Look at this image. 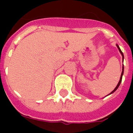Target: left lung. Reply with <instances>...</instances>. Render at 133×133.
<instances>
[{
  "label": "left lung",
  "mask_w": 133,
  "mask_h": 133,
  "mask_svg": "<svg viewBox=\"0 0 133 133\" xmlns=\"http://www.w3.org/2000/svg\"><path fill=\"white\" fill-rule=\"evenodd\" d=\"M116 45H117V48L119 49V52L121 53V54H122V59H123V61H124V54H123V52H122V50H121V49L119 48V45H118L117 44H116ZM124 64H123V66H122V75H121V77H120V80L119 81V83H118L117 85L116 86V88L115 89H114V90L112 91V92H111L110 93L109 95H110V94H112V93L115 92L116 90H117V89L119 88V86L120 83H122V76H123V75H124Z\"/></svg>",
  "instance_id": "left-lung-1"
}]
</instances>
